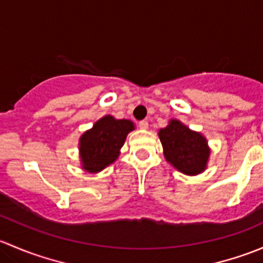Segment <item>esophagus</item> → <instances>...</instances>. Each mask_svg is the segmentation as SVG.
I'll return each instance as SVG.
<instances>
[{"label": "esophagus", "mask_w": 263, "mask_h": 263, "mask_svg": "<svg viewBox=\"0 0 263 263\" xmlns=\"http://www.w3.org/2000/svg\"><path fill=\"white\" fill-rule=\"evenodd\" d=\"M139 127L141 129H147L148 128V122L147 121H140L139 122Z\"/></svg>", "instance_id": "34e87169"}]
</instances>
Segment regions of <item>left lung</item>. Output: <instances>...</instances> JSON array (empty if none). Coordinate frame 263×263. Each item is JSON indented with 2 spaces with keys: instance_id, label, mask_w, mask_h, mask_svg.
I'll return each instance as SVG.
<instances>
[{
  "instance_id": "1",
  "label": "left lung",
  "mask_w": 263,
  "mask_h": 263,
  "mask_svg": "<svg viewBox=\"0 0 263 263\" xmlns=\"http://www.w3.org/2000/svg\"><path fill=\"white\" fill-rule=\"evenodd\" d=\"M164 156L176 169L187 176L202 173L208 165L210 148L200 132L192 131L177 119L159 131Z\"/></svg>"
}]
</instances>
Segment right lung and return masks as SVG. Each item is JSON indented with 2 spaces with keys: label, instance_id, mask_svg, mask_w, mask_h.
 Wrapping results in <instances>:
<instances>
[{
  "label": "right lung",
  "instance_id": "add662e5",
  "mask_svg": "<svg viewBox=\"0 0 263 263\" xmlns=\"http://www.w3.org/2000/svg\"><path fill=\"white\" fill-rule=\"evenodd\" d=\"M135 129L134 122L105 116L95 122L91 129L80 137V159L82 168L90 173H98L118 158L126 137Z\"/></svg>",
  "mask_w": 263,
  "mask_h": 263
}]
</instances>
